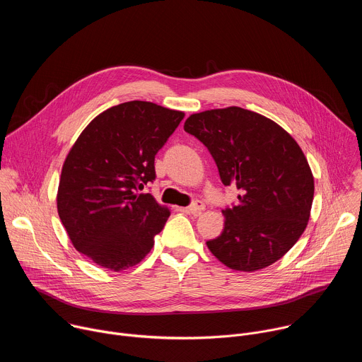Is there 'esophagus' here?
I'll return each mask as SVG.
<instances>
[{
  "label": "esophagus",
  "instance_id": "esophagus-1",
  "mask_svg": "<svg viewBox=\"0 0 362 362\" xmlns=\"http://www.w3.org/2000/svg\"><path fill=\"white\" fill-rule=\"evenodd\" d=\"M185 211L197 216V215H200V214L204 211V203L200 202V200H196V202H193L190 206H187V208H186Z\"/></svg>",
  "mask_w": 362,
  "mask_h": 362
}]
</instances>
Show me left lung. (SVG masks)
I'll list each match as a JSON object with an SVG mask.
<instances>
[{
    "label": "left lung",
    "mask_w": 362,
    "mask_h": 362,
    "mask_svg": "<svg viewBox=\"0 0 362 362\" xmlns=\"http://www.w3.org/2000/svg\"><path fill=\"white\" fill-rule=\"evenodd\" d=\"M185 132L199 139L238 203L222 211V233L206 242L230 269H264L296 243L314 200V176L295 139L271 119L236 106L192 115Z\"/></svg>",
    "instance_id": "obj_1"
}]
</instances>
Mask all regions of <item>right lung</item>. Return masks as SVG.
<instances>
[{
  "mask_svg": "<svg viewBox=\"0 0 362 362\" xmlns=\"http://www.w3.org/2000/svg\"><path fill=\"white\" fill-rule=\"evenodd\" d=\"M185 113L150 101H127L94 117L63 165L57 211L74 247L115 272L150 252L170 211L150 193L154 156Z\"/></svg>",
  "mask_w": 362,
  "mask_h": 362,
  "instance_id": "right-lung-1",
  "label": "right lung"
}]
</instances>
